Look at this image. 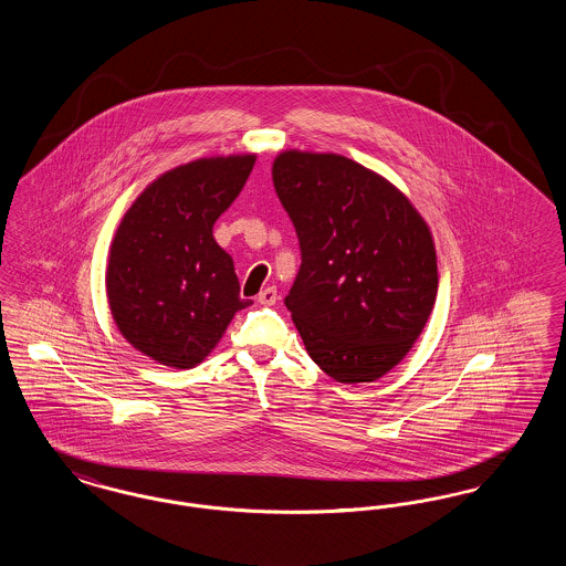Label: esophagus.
<instances>
[{
    "instance_id": "esophagus-1",
    "label": "esophagus",
    "mask_w": 566,
    "mask_h": 566,
    "mask_svg": "<svg viewBox=\"0 0 566 566\" xmlns=\"http://www.w3.org/2000/svg\"><path fill=\"white\" fill-rule=\"evenodd\" d=\"M256 298H259V303H261V305H273V303L277 301V291H275V286H268L265 291H261V293H259Z\"/></svg>"
}]
</instances>
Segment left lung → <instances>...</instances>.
I'll return each instance as SVG.
<instances>
[{
	"label": "left lung",
	"instance_id": "8db88e82",
	"mask_svg": "<svg viewBox=\"0 0 566 566\" xmlns=\"http://www.w3.org/2000/svg\"><path fill=\"white\" fill-rule=\"evenodd\" d=\"M273 187L298 238L284 303L305 350L342 384L388 374L434 305L427 222L390 182L339 155L282 153Z\"/></svg>",
	"mask_w": 566,
	"mask_h": 566
}]
</instances>
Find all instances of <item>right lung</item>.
Returning a JSON list of instances; mask_svg holds the SVG:
<instances>
[{"instance_id": "obj_1", "label": "right lung", "mask_w": 566, "mask_h": 566, "mask_svg": "<svg viewBox=\"0 0 566 566\" xmlns=\"http://www.w3.org/2000/svg\"><path fill=\"white\" fill-rule=\"evenodd\" d=\"M252 167V155L180 165L135 199L116 231L106 277L112 316L134 348L161 365L201 363L250 305L212 229Z\"/></svg>"}]
</instances>
